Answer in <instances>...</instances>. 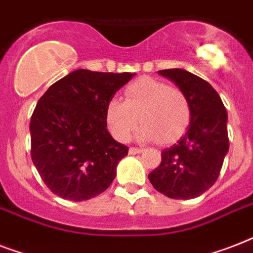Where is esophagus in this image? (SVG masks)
Returning a JSON list of instances; mask_svg holds the SVG:
<instances>
[{
    "label": "esophagus",
    "mask_w": 253,
    "mask_h": 253,
    "mask_svg": "<svg viewBox=\"0 0 253 253\" xmlns=\"http://www.w3.org/2000/svg\"><path fill=\"white\" fill-rule=\"evenodd\" d=\"M142 151H143L142 148H138V147H130L128 152H130V155H136V154H140Z\"/></svg>",
    "instance_id": "esophagus-1"
}]
</instances>
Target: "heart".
Returning a JSON list of instances; mask_svg holds the SVG:
<instances>
[{"label":"heart","instance_id":"heart-1","mask_svg":"<svg viewBox=\"0 0 253 253\" xmlns=\"http://www.w3.org/2000/svg\"><path fill=\"white\" fill-rule=\"evenodd\" d=\"M125 101L111 98L106 105V123L117 140L126 142L139 125L142 140L172 143L192 122V105L180 87L152 77H142L125 89Z\"/></svg>","mask_w":253,"mask_h":253}]
</instances>
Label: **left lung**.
Wrapping results in <instances>:
<instances>
[{
	"label": "left lung",
	"instance_id": "left-lung-1",
	"mask_svg": "<svg viewBox=\"0 0 253 253\" xmlns=\"http://www.w3.org/2000/svg\"><path fill=\"white\" fill-rule=\"evenodd\" d=\"M185 91L192 122L180 140L163 150L162 163L148 174L158 192L173 200H192L215 184L228 151L227 111L204 79L184 69L159 71Z\"/></svg>",
	"mask_w": 253,
	"mask_h": 253
}]
</instances>
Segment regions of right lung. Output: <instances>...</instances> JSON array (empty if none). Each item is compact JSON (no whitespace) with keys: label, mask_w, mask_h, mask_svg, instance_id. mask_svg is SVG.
I'll return each instance as SVG.
<instances>
[{"label":"right lung","mask_w":253,"mask_h":253,"mask_svg":"<svg viewBox=\"0 0 253 253\" xmlns=\"http://www.w3.org/2000/svg\"><path fill=\"white\" fill-rule=\"evenodd\" d=\"M134 73L73 71L47 89L31 115V159L56 196L85 201L105 192L128 147L107 131L106 105Z\"/></svg>","instance_id":"right-lung-1"}]
</instances>
